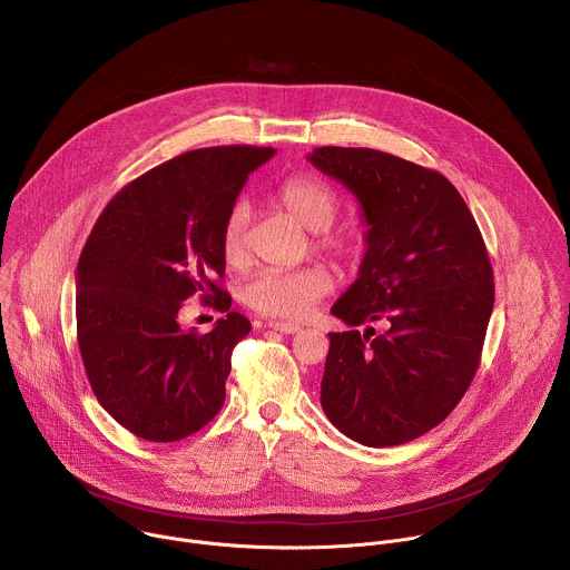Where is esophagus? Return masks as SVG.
Listing matches in <instances>:
<instances>
[{
    "label": "esophagus",
    "instance_id": "1",
    "mask_svg": "<svg viewBox=\"0 0 570 570\" xmlns=\"http://www.w3.org/2000/svg\"><path fill=\"white\" fill-rule=\"evenodd\" d=\"M268 327L275 330V332H282V334H297L302 327L295 322H282V320H271Z\"/></svg>",
    "mask_w": 570,
    "mask_h": 570
}]
</instances>
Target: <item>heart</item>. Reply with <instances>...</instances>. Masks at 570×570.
I'll return each instance as SVG.
<instances>
[{"mask_svg": "<svg viewBox=\"0 0 570 570\" xmlns=\"http://www.w3.org/2000/svg\"><path fill=\"white\" fill-rule=\"evenodd\" d=\"M279 205L306 229L315 234V250L332 257L343 266H354L365 250L361 232L330 229L341 214L338 194L320 178L293 176L277 189ZM223 259L243 268L250 262V207L248 203H234L220 229ZM334 288V277L327 266L311 264L295 271H266L259 273L243 288V299L250 308L266 317L297 320L327 297Z\"/></svg>", "mask_w": 570, "mask_h": 570, "instance_id": "obj_1", "label": "heart"}]
</instances>
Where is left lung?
Masks as SVG:
<instances>
[{
    "mask_svg": "<svg viewBox=\"0 0 570 570\" xmlns=\"http://www.w3.org/2000/svg\"><path fill=\"white\" fill-rule=\"evenodd\" d=\"M308 159L358 198L370 227L358 279L332 306L352 332L330 334L322 411L365 446L411 442L449 417L480 365L490 255L442 174L374 148L320 146ZM372 321L381 335L355 330Z\"/></svg>",
    "mask_w": 570,
    "mask_h": 570,
    "instance_id": "8db88e82",
    "label": "left lung"
}]
</instances>
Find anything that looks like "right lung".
Instances as JSON below:
<instances>
[{
  "label": "right lung",
  "mask_w": 570,
  "mask_h": 570,
  "mask_svg": "<svg viewBox=\"0 0 570 570\" xmlns=\"http://www.w3.org/2000/svg\"><path fill=\"white\" fill-rule=\"evenodd\" d=\"M271 146L187 150L126 185L101 212L76 271V338L104 409L132 435L178 442L225 401L232 352L253 324L220 288V229ZM200 294L228 315L207 335L177 311Z\"/></svg>",
  "instance_id": "add662e5"
}]
</instances>
